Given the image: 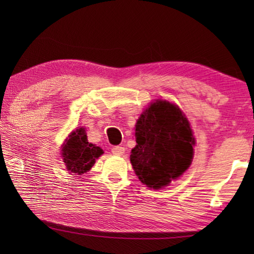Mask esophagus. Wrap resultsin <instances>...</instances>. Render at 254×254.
I'll list each match as a JSON object with an SVG mask.
<instances>
[{
    "instance_id": "1",
    "label": "esophagus",
    "mask_w": 254,
    "mask_h": 254,
    "mask_svg": "<svg viewBox=\"0 0 254 254\" xmlns=\"http://www.w3.org/2000/svg\"><path fill=\"white\" fill-rule=\"evenodd\" d=\"M124 151H126V149L121 147V145H115V147L112 148V152L114 154H118V156H122Z\"/></svg>"
}]
</instances>
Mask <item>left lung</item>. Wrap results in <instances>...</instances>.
Masks as SVG:
<instances>
[{
  "label": "left lung",
  "instance_id": "8db88e82",
  "mask_svg": "<svg viewBox=\"0 0 254 254\" xmlns=\"http://www.w3.org/2000/svg\"><path fill=\"white\" fill-rule=\"evenodd\" d=\"M135 141L130 160L148 187L167 186L190 165L194 136L182 111L169 102L157 101L145 110L136 122Z\"/></svg>",
  "mask_w": 254,
  "mask_h": 254
}]
</instances>
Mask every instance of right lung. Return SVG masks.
<instances>
[{
	"instance_id": "1",
	"label": "right lung",
	"mask_w": 254,
	"mask_h": 254,
	"mask_svg": "<svg viewBox=\"0 0 254 254\" xmlns=\"http://www.w3.org/2000/svg\"><path fill=\"white\" fill-rule=\"evenodd\" d=\"M103 153L100 147L89 143L85 128H77L63 148L64 162L70 173L81 175L92 168L96 159Z\"/></svg>"
}]
</instances>
